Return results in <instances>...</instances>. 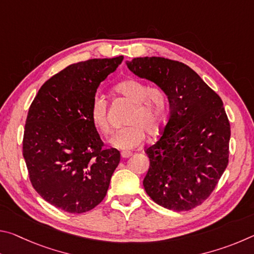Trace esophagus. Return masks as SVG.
<instances>
[{
	"label": "esophagus",
	"mask_w": 254,
	"mask_h": 254,
	"mask_svg": "<svg viewBox=\"0 0 254 254\" xmlns=\"http://www.w3.org/2000/svg\"><path fill=\"white\" fill-rule=\"evenodd\" d=\"M131 156H132V152H130V151H123V152H121V157L124 158V159H127V158L131 157Z\"/></svg>",
	"instance_id": "34e87169"
}]
</instances>
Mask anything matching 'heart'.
Returning a JSON list of instances; mask_svg holds the SVG:
<instances>
[{
	"label": "heart",
	"mask_w": 254,
	"mask_h": 254,
	"mask_svg": "<svg viewBox=\"0 0 254 254\" xmlns=\"http://www.w3.org/2000/svg\"><path fill=\"white\" fill-rule=\"evenodd\" d=\"M114 91L124 100L132 104L128 112L126 127L115 132L110 139L113 147L121 150H131L139 147L142 142L145 132L149 135H156L162 130L167 119L166 93L157 86H149L143 81L128 78L120 81ZM91 119L98 130L103 133L110 132L107 120V105L105 98L96 95L91 104Z\"/></svg>",
	"instance_id": "heart-1"
}]
</instances>
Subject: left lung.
I'll list each match as a JSON object with an SVG mask.
<instances>
[{
  "mask_svg": "<svg viewBox=\"0 0 254 254\" xmlns=\"http://www.w3.org/2000/svg\"><path fill=\"white\" fill-rule=\"evenodd\" d=\"M127 66L160 87L169 103L161 136L145 150V191L165 208H194L214 190L229 163L231 128L221 97L183 63L140 57Z\"/></svg>",
  "mask_w": 254,
  "mask_h": 254,
  "instance_id": "left-lung-1",
  "label": "left lung"
}]
</instances>
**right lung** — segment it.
<instances>
[{
    "mask_svg": "<svg viewBox=\"0 0 254 254\" xmlns=\"http://www.w3.org/2000/svg\"><path fill=\"white\" fill-rule=\"evenodd\" d=\"M122 60L72 64L41 86L29 109L23 158L30 180L65 212L85 213L100 204L120 162L119 150L103 148L89 110L98 86Z\"/></svg>",
    "mask_w": 254,
    "mask_h": 254,
    "instance_id": "right-lung-1",
    "label": "right lung"
}]
</instances>
